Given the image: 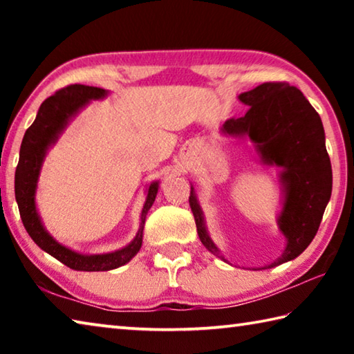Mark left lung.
Segmentation results:
<instances>
[{
	"mask_svg": "<svg viewBox=\"0 0 354 354\" xmlns=\"http://www.w3.org/2000/svg\"><path fill=\"white\" fill-rule=\"evenodd\" d=\"M239 100L250 106L247 113L226 120L221 131L230 136H248L263 162L284 170L281 179L286 200L278 223L287 239V247L281 257L263 267L272 268L301 254L319 231L331 198V160L320 115L297 87L289 82H263L239 95ZM189 205L201 243L218 256L217 247L206 232L194 187H190Z\"/></svg>",
	"mask_w": 354,
	"mask_h": 354,
	"instance_id": "8db88e82",
	"label": "left lung"
}]
</instances>
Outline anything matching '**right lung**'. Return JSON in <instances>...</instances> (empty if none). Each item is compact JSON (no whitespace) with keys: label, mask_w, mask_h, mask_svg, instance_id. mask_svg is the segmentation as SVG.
<instances>
[{"label":"right lung","mask_w":354,"mask_h":354,"mask_svg":"<svg viewBox=\"0 0 354 354\" xmlns=\"http://www.w3.org/2000/svg\"><path fill=\"white\" fill-rule=\"evenodd\" d=\"M106 95L104 88L82 86V84H70L61 88L55 95L48 97L40 104L34 123L26 129L20 148V159L15 170V198L19 203V211L23 225L28 234L39 247L46 251L48 254L56 257L65 266L81 272H106L112 268L122 267L129 262L137 254L142 247V232L145 225V217L149 207L153 206L158 194V183H153L148 187V195L145 206L142 209V221L139 232L128 247L109 254H93L86 256L76 251L65 248L64 245L57 243L48 232L39 218L37 209H35V185L40 173L41 160L51 143H55L57 136L67 127L68 120L75 113L86 106L91 100L103 98Z\"/></svg>","instance_id":"1"}]
</instances>
